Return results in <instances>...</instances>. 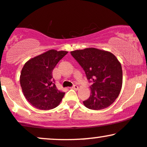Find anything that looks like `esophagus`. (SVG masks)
I'll return each mask as SVG.
<instances>
[{"label":"esophagus","instance_id":"1","mask_svg":"<svg viewBox=\"0 0 147 147\" xmlns=\"http://www.w3.org/2000/svg\"><path fill=\"white\" fill-rule=\"evenodd\" d=\"M71 88H72V89L76 90H78V89H79V87H78V86H77V85H75V86H72V87Z\"/></svg>","mask_w":147,"mask_h":147}]
</instances>
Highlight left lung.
Segmentation results:
<instances>
[{"label": "left lung", "instance_id": "1", "mask_svg": "<svg viewBox=\"0 0 147 147\" xmlns=\"http://www.w3.org/2000/svg\"><path fill=\"white\" fill-rule=\"evenodd\" d=\"M82 67L90 82L91 94L84 100L88 109L100 110L107 108L118 98L123 84L121 63L112 53L95 48L70 52Z\"/></svg>", "mask_w": 147, "mask_h": 147}]
</instances>
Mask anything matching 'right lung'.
<instances>
[{
  "label": "right lung",
  "mask_w": 147,
  "mask_h": 147,
  "mask_svg": "<svg viewBox=\"0 0 147 147\" xmlns=\"http://www.w3.org/2000/svg\"><path fill=\"white\" fill-rule=\"evenodd\" d=\"M68 51L49 50L31 58L24 65L20 77V86L26 100L35 107L49 110L56 107L65 92L57 89L53 70Z\"/></svg>",
  "instance_id": "right-lung-1"
}]
</instances>
